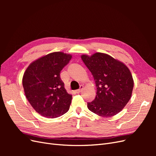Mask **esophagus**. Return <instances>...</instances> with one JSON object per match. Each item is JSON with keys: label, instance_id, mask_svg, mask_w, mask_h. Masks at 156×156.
Returning <instances> with one entry per match:
<instances>
[{"label": "esophagus", "instance_id": "34e87169", "mask_svg": "<svg viewBox=\"0 0 156 156\" xmlns=\"http://www.w3.org/2000/svg\"><path fill=\"white\" fill-rule=\"evenodd\" d=\"M83 88V85H81V86H80V88L78 89V90H76V92H77V93H80V92H81L82 91Z\"/></svg>", "mask_w": 156, "mask_h": 156}]
</instances>
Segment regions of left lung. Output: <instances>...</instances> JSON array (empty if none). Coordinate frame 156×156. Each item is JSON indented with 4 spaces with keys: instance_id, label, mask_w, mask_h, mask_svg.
Wrapping results in <instances>:
<instances>
[{
    "instance_id": "8db88e82",
    "label": "left lung",
    "mask_w": 156,
    "mask_h": 156,
    "mask_svg": "<svg viewBox=\"0 0 156 156\" xmlns=\"http://www.w3.org/2000/svg\"><path fill=\"white\" fill-rule=\"evenodd\" d=\"M92 73L97 87L95 99L87 103L88 109L103 117H111L120 112L131 97L134 82L129 68L111 56L96 53L81 55Z\"/></svg>"
}]
</instances>
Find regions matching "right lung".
Segmentation results:
<instances>
[{"label": "right lung", "mask_w": 156, "mask_h": 156, "mask_svg": "<svg viewBox=\"0 0 156 156\" xmlns=\"http://www.w3.org/2000/svg\"><path fill=\"white\" fill-rule=\"evenodd\" d=\"M72 57L69 54L54 52L32 62L25 70L23 77L25 94L40 115L55 119L68 111L72 96L65 89L60 73Z\"/></svg>", "instance_id": "add662e5"}]
</instances>
